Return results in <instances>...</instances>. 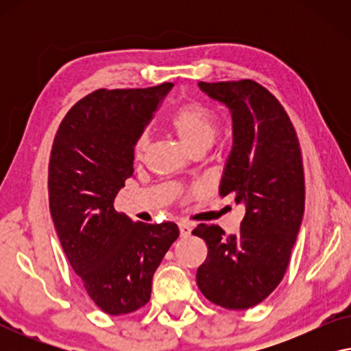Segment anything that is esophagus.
Wrapping results in <instances>:
<instances>
[{
  "mask_svg": "<svg viewBox=\"0 0 351 351\" xmlns=\"http://www.w3.org/2000/svg\"><path fill=\"white\" fill-rule=\"evenodd\" d=\"M179 228L182 238H186L191 234V225L189 222H184V220H182V222H179Z\"/></svg>",
  "mask_w": 351,
  "mask_h": 351,
  "instance_id": "34e87169",
  "label": "esophagus"
}]
</instances>
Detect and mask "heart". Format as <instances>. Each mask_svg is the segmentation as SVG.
Wrapping results in <instances>:
<instances>
[{"instance_id": "b5f03b06", "label": "heart", "mask_w": 351, "mask_h": 351, "mask_svg": "<svg viewBox=\"0 0 351 351\" xmlns=\"http://www.w3.org/2000/svg\"><path fill=\"white\" fill-rule=\"evenodd\" d=\"M169 126L177 134L182 143L191 152L196 147H209L219 129L217 117L213 110L199 102H189L172 114ZM148 136L142 134L134 147L136 158L145 155Z\"/></svg>"}]
</instances>
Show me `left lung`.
Listing matches in <instances>:
<instances>
[{
    "label": "left lung",
    "instance_id": "obj_1",
    "mask_svg": "<svg viewBox=\"0 0 351 351\" xmlns=\"http://www.w3.org/2000/svg\"><path fill=\"white\" fill-rule=\"evenodd\" d=\"M230 110L233 145L219 193L246 209L239 233L201 223L193 234L208 244L196 271L206 299L246 310L275 291L289 265L305 208V179L295 129L275 95L252 80L198 83Z\"/></svg>",
    "mask_w": 351,
    "mask_h": 351
}]
</instances>
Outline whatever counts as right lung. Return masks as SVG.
I'll use <instances>...</instances> for the list:
<instances>
[{
  "label": "right lung",
  "mask_w": 351,
  "mask_h": 351,
  "mask_svg": "<svg viewBox=\"0 0 351 351\" xmlns=\"http://www.w3.org/2000/svg\"><path fill=\"white\" fill-rule=\"evenodd\" d=\"M172 86L94 90L70 108L52 143V222L71 268L108 315L150 300L153 273L179 238L174 222H134L113 206L134 174L136 142Z\"/></svg>",
  "instance_id": "right-lung-1"
}]
</instances>
